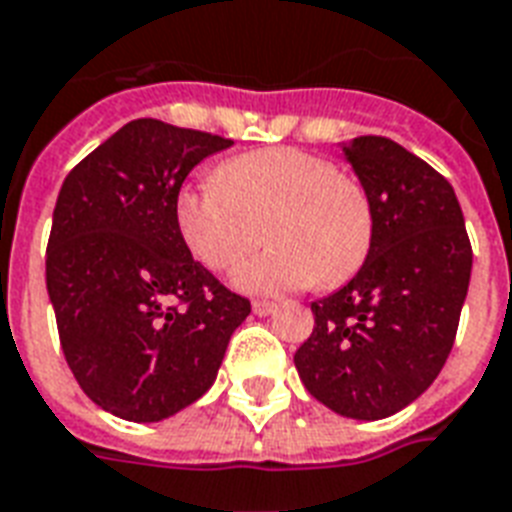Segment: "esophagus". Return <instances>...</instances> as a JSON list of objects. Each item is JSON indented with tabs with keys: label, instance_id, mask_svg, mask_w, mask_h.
Segmentation results:
<instances>
[{
	"label": "esophagus",
	"instance_id": "esophagus-1",
	"mask_svg": "<svg viewBox=\"0 0 512 512\" xmlns=\"http://www.w3.org/2000/svg\"><path fill=\"white\" fill-rule=\"evenodd\" d=\"M273 308H276L273 300H255L252 303V311H255L257 317H268V314H273Z\"/></svg>",
	"mask_w": 512,
	"mask_h": 512
}]
</instances>
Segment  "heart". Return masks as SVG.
<instances>
[{"instance_id":"obj_1","label":"heart","mask_w":512,"mask_h":512,"mask_svg":"<svg viewBox=\"0 0 512 512\" xmlns=\"http://www.w3.org/2000/svg\"><path fill=\"white\" fill-rule=\"evenodd\" d=\"M174 214L187 249L214 273L236 268L257 247L265 222L273 247L233 276L239 290L265 295L349 282L376 230L368 187L300 147H263L222 161L212 179L179 190Z\"/></svg>"}]
</instances>
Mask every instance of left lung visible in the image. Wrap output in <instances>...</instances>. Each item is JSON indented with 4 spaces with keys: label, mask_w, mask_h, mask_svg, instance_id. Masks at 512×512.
Masks as SVG:
<instances>
[{
    "label": "left lung",
    "mask_w": 512,
    "mask_h": 512,
    "mask_svg": "<svg viewBox=\"0 0 512 512\" xmlns=\"http://www.w3.org/2000/svg\"><path fill=\"white\" fill-rule=\"evenodd\" d=\"M373 201V244L346 287L311 303L300 381L349 419L403 411L446 365L470 287L473 247L454 187L386 136L343 144Z\"/></svg>",
    "instance_id": "left-lung-1"
}]
</instances>
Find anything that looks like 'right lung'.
<instances>
[{"label": "right lung", "instance_id": "right-lung-1", "mask_svg": "<svg viewBox=\"0 0 512 512\" xmlns=\"http://www.w3.org/2000/svg\"><path fill=\"white\" fill-rule=\"evenodd\" d=\"M225 136L131 120L61 185L45 282L66 365L93 403L161 421L214 384L247 298L195 263L177 228L182 182Z\"/></svg>", "mask_w": 512, "mask_h": 512}]
</instances>
